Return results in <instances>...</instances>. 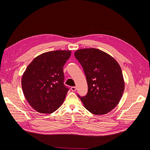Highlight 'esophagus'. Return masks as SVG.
I'll return each mask as SVG.
<instances>
[{
	"label": "esophagus",
	"mask_w": 150,
	"mask_h": 150,
	"mask_svg": "<svg viewBox=\"0 0 150 150\" xmlns=\"http://www.w3.org/2000/svg\"><path fill=\"white\" fill-rule=\"evenodd\" d=\"M71 89L72 91H75L76 90V86H72V87L71 88Z\"/></svg>",
	"instance_id": "esophagus-1"
}]
</instances>
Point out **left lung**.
<instances>
[{
    "instance_id": "8db88e82",
    "label": "left lung",
    "mask_w": 150,
    "mask_h": 150,
    "mask_svg": "<svg viewBox=\"0 0 150 150\" xmlns=\"http://www.w3.org/2000/svg\"><path fill=\"white\" fill-rule=\"evenodd\" d=\"M74 56L83 68L88 87L86 96L79 98L93 114H107L118 104L125 90L120 66L110 54L95 48L79 49Z\"/></svg>"
}]
</instances>
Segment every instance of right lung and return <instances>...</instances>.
Returning a JSON list of instances; mask_svg holds the SVG:
<instances>
[{
	"mask_svg": "<svg viewBox=\"0 0 150 150\" xmlns=\"http://www.w3.org/2000/svg\"><path fill=\"white\" fill-rule=\"evenodd\" d=\"M71 51H49L34 59L22 77L21 84L27 101L42 114H51L64 102L68 89L64 84L63 66Z\"/></svg>",
	"mask_w": 150,
	"mask_h": 150,
	"instance_id": "add662e5",
	"label": "right lung"
}]
</instances>
